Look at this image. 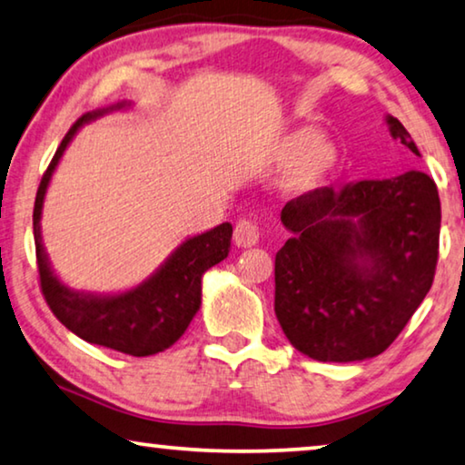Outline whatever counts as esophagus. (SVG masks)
<instances>
[{"instance_id":"obj_1","label":"esophagus","mask_w":465,"mask_h":465,"mask_svg":"<svg viewBox=\"0 0 465 465\" xmlns=\"http://www.w3.org/2000/svg\"><path fill=\"white\" fill-rule=\"evenodd\" d=\"M233 244L238 248H252L259 244V227L252 221L242 219L233 230Z\"/></svg>"}]
</instances>
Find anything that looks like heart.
Returning a JSON list of instances; mask_svg holds the SVG:
<instances>
[{
  "mask_svg": "<svg viewBox=\"0 0 465 465\" xmlns=\"http://www.w3.org/2000/svg\"><path fill=\"white\" fill-rule=\"evenodd\" d=\"M272 158L288 164L283 171V190L294 196H309L334 183L342 171V150L330 137H323L315 124H299L277 137Z\"/></svg>",
  "mask_w": 465,
  "mask_h": 465,
  "instance_id": "obj_1",
  "label": "heart"
}]
</instances>
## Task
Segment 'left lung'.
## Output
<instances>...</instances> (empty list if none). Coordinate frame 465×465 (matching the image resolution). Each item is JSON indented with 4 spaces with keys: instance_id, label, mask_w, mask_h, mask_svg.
Masks as SVG:
<instances>
[{
    "instance_id": "obj_1",
    "label": "left lung",
    "mask_w": 465,
    "mask_h": 465,
    "mask_svg": "<svg viewBox=\"0 0 465 465\" xmlns=\"http://www.w3.org/2000/svg\"><path fill=\"white\" fill-rule=\"evenodd\" d=\"M392 140L420 156L386 116ZM290 238L275 254V315L315 361L351 363L384 352L432 286L440 200L426 173L363 179L299 196L282 209Z\"/></svg>"
}]
</instances>
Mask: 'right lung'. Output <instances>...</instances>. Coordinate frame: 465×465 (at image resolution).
Masks as SVG:
<instances>
[{
  "instance_id": "add662e5",
  "label": "right lung",
  "mask_w": 465,
  "mask_h": 465,
  "mask_svg": "<svg viewBox=\"0 0 465 465\" xmlns=\"http://www.w3.org/2000/svg\"><path fill=\"white\" fill-rule=\"evenodd\" d=\"M131 102H116L113 106L94 110L83 114L68 129L45 175L41 177L35 198L33 233L41 290L52 313L85 342L106 346L124 355L148 357L169 349L188 330L203 302V275L230 254L232 223H221L209 232L183 240L150 277H145L135 288L114 294H94L68 288L54 273L41 240V213H44L45 193L68 143L79 134L83 124L116 110H127Z\"/></svg>"
}]
</instances>
